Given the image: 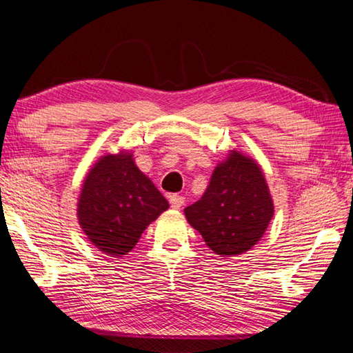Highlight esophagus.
Returning <instances> with one entry per match:
<instances>
[{"instance_id":"esophagus-1","label":"esophagus","mask_w":353,"mask_h":353,"mask_svg":"<svg viewBox=\"0 0 353 353\" xmlns=\"http://www.w3.org/2000/svg\"><path fill=\"white\" fill-rule=\"evenodd\" d=\"M183 203H185V197H183V196H177V194L170 196V205H171V208L179 210Z\"/></svg>"}]
</instances>
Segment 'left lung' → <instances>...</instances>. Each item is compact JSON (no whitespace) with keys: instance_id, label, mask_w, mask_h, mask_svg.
Segmentation results:
<instances>
[{"instance_id":"1","label":"left lung","mask_w":353,"mask_h":353,"mask_svg":"<svg viewBox=\"0 0 353 353\" xmlns=\"http://www.w3.org/2000/svg\"><path fill=\"white\" fill-rule=\"evenodd\" d=\"M185 216L220 257L251 250L274 216L261 168L252 159L232 151L214 170L202 199L186 206Z\"/></svg>"}]
</instances>
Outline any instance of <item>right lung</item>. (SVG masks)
<instances>
[{
  "label": "right lung",
  "mask_w": 353,
  "mask_h": 353,
  "mask_svg": "<svg viewBox=\"0 0 353 353\" xmlns=\"http://www.w3.org/2000/svg\"><path fill=\"white\" fill-rule=\"evenodd\" d=\"M168 202L130 153L107 154L90 170L78 202L82 231L99 251L122 257Z\"/></svg>",
  "instance_id": "add662e5"
}]
</instances>
